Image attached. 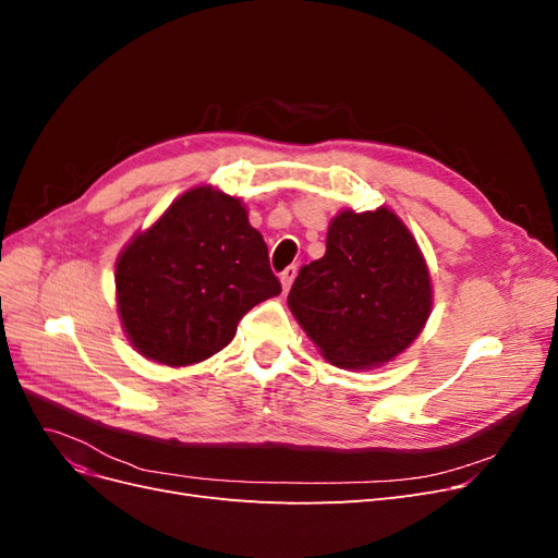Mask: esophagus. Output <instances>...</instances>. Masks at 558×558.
<instances>
[{"instance_id": "obj_1", "label": "esophagus", "mask_w": 558, "mask_h": 558, "mask_svg": "<svg viewBox=\"0 0 558 558\" xmlns=\"http://www.w3.org/2000/svg\"><path fill=\"white\" fill-rule=\"evenodd\" d=\"M295 275H298V267H295V265H289V267H286L283 272L279 275V279H281V289H283V291H289V289H291Z\"/></svg>"}]
</instances>
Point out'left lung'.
<instances>
[{
	"label": "left lung",
	"instance_id": "1",
	"mask_svg": "<svg viewBox=\"0 0 558 558\" xmlns=\"http://www.w3.org/2000/svg\"><path fill=\"white\" fill-rule=\"evenodd\" d=\"M289 307L328 363L377 367L424 330L433 307L430 272L391 209H344L328 226L326 256L300 269Z\"/></svg>",
	"mask_w": 558,
	"mask_h": 558
}]
</instances>
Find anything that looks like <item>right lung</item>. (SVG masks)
<instances>
[{
	"label": "right lung",
	"mask_w": 558,
	"mask_h": 558,
	"mask_svg": "<svg viewBox=\"0 0 558 558\" xmlns=\"http://www.w3.org/2000/svg\"><path fill=\"white\" fill-rule=\"evenodd\" d=\"M281 293L240 197L197 185L116 260V302L142 356L193 365L230 344L242 316Z\"/></svg>",
	"instance_id": "right-lung-1"
}]
</instances>
